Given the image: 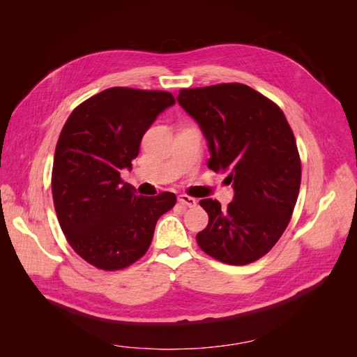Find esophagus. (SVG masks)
<instances>
[{"label": "esophagus", "instance_id": "34e87169", "mask_svg": "<svg viewBox=\"0 0 357 357\" xmlns=\"http://www.w3.org/2000/svg\"><path fill=\"white\" fill-rule=\"evenodd\" d=\"M178 204L183 205V207L192 208V207H195V205H197V199L192 198V197H188V195H180L178 197Z\"/></svg>", "mask_w": 357, "mask_h": 357}]
</instances>
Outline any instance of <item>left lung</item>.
<instances>
[{
    "instance_id": "left-lung-1",
    "label": "left lung",
    "mask_w": 357,
    "mask_h": 357,
    "mask_svg": "<svg viewBox=\"0 0 357 357\" xmlns=\"http://www.w3.org/2000/svg\"><path fill=\"white\" fill-rule=\"evenodd\" d=\"M177 101L207 139L208 168L228 172L234 188L226 208L199 201L208 225L197 241L220 262L252 264L271 250L295 208L301 160L294 132L280 107L247 84L181 89Z\"/></svg>"
}]
</instances>
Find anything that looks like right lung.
<instances>
[{
	"mask_svg": "<svg viewBox=\"0 0 357 357\" xmlns=\"http://www.w3.org/2000/svg\"><path fill=\"white\" fill-rule=\"evenodd\" d=\"M169 92L110 88L82 102L63 125L53 160L52 193L58 220L74 252L116 271L142 257L174 193L139 197L121 178L142 138L174 105Z\"/></svg>",
	"mask_w": 357,
	"mask_h": 357,
	"instance_id": "add662e5",
	"label": "right lung"
}]
</instances>
